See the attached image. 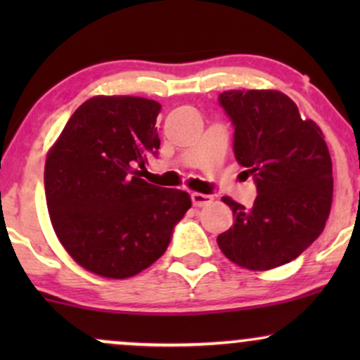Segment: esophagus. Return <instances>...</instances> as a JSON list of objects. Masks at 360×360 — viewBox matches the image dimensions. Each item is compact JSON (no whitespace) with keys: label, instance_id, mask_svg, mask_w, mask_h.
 <instances>
[{"label":"esophagus","instance_id":"obj_1","mask_svg":"<svg viewBox=\"0 0 360 360\" xmlns=\"http://www.w3.org/2000/svg\"><path fill=\"white\" fill-rule=\"evenodd\" d=\"M191 200H193V206H196V208H203V206L212 203L213 196H212V194L193 193V194H191Z\"/></svg>","mask_w":360,"mask_h":360}]
</instances>
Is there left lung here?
Listing matches in <instances>:
<instances>
[{
    "label": "left lung",
    "instance_id": "left-lung-1",
    "mask_svg": "<svg viewBox=\"0 0 360 360\" xmlns=\"http://www.w3.org/2000/svg\"><path fill=\"white\" fill-rule=\"evenodd\" d=\"M218 101L235 128V159L257 188L249 210L223 198L235 221L218 247L245 269H274L323 232L333 196L328 147L320 127L279 91H225Z\"/></svg>",
    "mask_w": 360,
    "mask_h": 360
}]
</instances>
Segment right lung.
I'll return each instance as SVG.
<instances>
[{"label":"right lung","instance_id":"obj_1","mask_svg":"<svg viewBox=\"0 0 360 360\" xmlns=\"http://www.w3.org/2000/svg\"><path fill=\"white\" fill-rule=\"evenodd\" d=\"M160 105L137 96H94L65 123L45 160L51 221L69 255L93 274L125 279L155 262L191 208L181 189L140 177L160 147Z\"/></svg>","mask_w":360,"mask_h":360}]
</instances>
